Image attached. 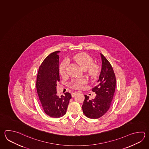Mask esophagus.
<instances>
[{"mask_svg": "<svg viewBox=\"0 0 149 149\" xmlns=\"http://www.w3.org/2000/svg\"><path fill=\"white\" fill-rule=\"evenodd\" d=\"M78 93V92H74L73 93H72L71 96H72V97H74V96H75V95H77Z\"/></svg>", "mask_w": 149, "mask_h": 149, "instance_id": "1", "label": "esophagus"}]
</instances>
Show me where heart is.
<instances>
[{
  "instance_id": "obj_1",
  "label": "heart",
  "mask_w": 149,
  "mask_h": 149,
  "mask_svg": "<svg viewBox=\"0 0 149 149\" xmlns=\"http://www.w3.org/2000/svg\"><path fill=\"white\" fill-rule=\"evenodd\" d=\"M74 61L79 65L84 70L88 69L89 73L91 77H95L98 73V67L96 65L92 64L93 59L86 53H80L77 54L73 57ZM67 67V61H64L62 62L60 67V72L62 76H64L66 74ZM86 83L85 79H77L72 83L74 87L80 88Z\"/></svg>"
}]
</instances>
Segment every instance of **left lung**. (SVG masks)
Here are the masks:
<instances>
[{
	"label": "left lung",
	"instance_id": "obj_1",
	"mask_svg": "<svg viewBox=\"0 0 149 149\" xmlns=\"http://www.w3.org/2000/svg\"><path fill=\"white\" fill-rule=\"evenodd\" d=\"M102 68L96 87L92 91L96 94L95 98L89 99L85 95L82 111L86 116L97 119L103 116L111 106L116 87V78L114 70L107 59L100 53Z\"/></svg>",
	"mask_w": 149,
	"mask_h": 149
}]
</instances>
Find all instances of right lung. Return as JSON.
<instances>
[{
  "label": "right lung",
  "instance_id": "obj_1",
  "mask_svg": "<svg viewBox=\"0 0 149 149\" xmlns=\"http://www.w3.org/2000/svg\"><path fill=\"white\" fill-rule=\"evenodd\" d=\"M60 51L51 53L39 68L36 89L42 108L45 114L53 118H59L66 114L71 95L69 93L59 97L56 86L60 81L59 56Z\"/></svg>",
  "mask_w": 149,
  "mask_h": 149
}]
</instances>
